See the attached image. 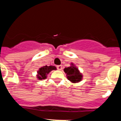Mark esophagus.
<instances>
[{"mask_svg": "<svg viewBox=\"0 0 121 121\" xmlns=\"http://www.w3.org/2000/svg\"><path fill=\"white\" fill-rule=\"evenodd\" d=\"M57 70H61L62 68V65H57Z\"/></svg>", "mask_w": 121, "mask_h": 121, "instance_id": "1", "label": "esophagus"}]
</instances>
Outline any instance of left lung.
<instances>
[{"label":"left lung","instance_id":"obj_1","mask_svg":"<svg viewBox=\"0 0 121 121\" xmlns=\"http://www.w3.org/2000/svg\"><path fill=\"white\" fill-rule=\"evenodd\" d=\"M64 71L67 74V77L68 79L73 83L79 82L82 80V75L79 72L78 68L74 65L71 63L70 67L64 68Z\"/></svg>","mask_w":121,"mask_h":121}]
</instances>
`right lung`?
<instances>
[{
    "instance_id": "obj_1",
    "label": "right lung",
    "mask_w": 121,
    "mask_h": 121,
    "mask_svg": "<svg viewBox=\"0 0 121 121\" xmlns=\"http://www.w3.org/2000/svg\"><path fill=\"white\" fill-rule=\"evenodd\" d=\"M56 70L54 66H43V67L40 68L39 71H37V78L39 80L45 79L47 78V75L52 70Z\"/></svg>"
}]
</instances>
